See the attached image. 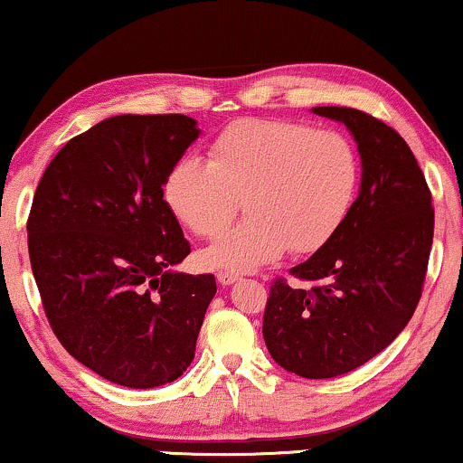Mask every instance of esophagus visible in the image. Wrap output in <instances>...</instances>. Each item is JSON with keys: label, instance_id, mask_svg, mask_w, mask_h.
Here are the masks:
<instances>
[{"label": "esophagus", "instance_id": "esophagus-1", "mask_svg": "<svg viewBox=\"0 0 463 463\" xmlns=\"http://www.w3.org/2000/svg\"><path fill=\"white\" fill-rule=\"evenodd\" d=\"M238 278L240 276L236 274V271H219V274H217V280L223 284V287H230V284L236 282Z\"/></svg>", "mask_w": 463, "mask_h": 463}]
</instances>
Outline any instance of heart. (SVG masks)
Here are the masks:
<instances>
[{
  "label": "heart",
  "mask_w": 463,
  "mask_h": 463,
  "mask_svg": "<svg viewBox=\"0 0 463 463\" xmlns=\"http://www.w3.org/2000/svg\"><path fill=\"white\" fill-rule=\"evenodd\" d=\"M360 185V157L344 132L290 119H240L208 147L170 168L164 198L200 238H219L240 206L242 223L204 252L211 268L249 271L288 249H322L345 223Z\"/></svg>",
  "instance_id": "b5f03b06"
}]
</instances>
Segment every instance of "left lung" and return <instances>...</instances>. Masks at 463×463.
Returning a JSON list of instances; mask_svg holds the SVG:
<instances>
[{"mask_svg":"<svg viewBox=\"0 0 463 463\" xmlns=\"http://www.w3.org/2000/svg\"><path fill=\"white\" fill-rule=\"evenodd\" d=\"M345 124L358 145L363 181L341 230L290 269L312 287L271 284L263 339L284 371L306 379L350 373L394 341L426 280L434 208L407 141L369 113L314 107Z\"/></svg>","mask_w":463,"mask_h":463,"instance_id":"obj_1","label":"left lung"}]
</instances>
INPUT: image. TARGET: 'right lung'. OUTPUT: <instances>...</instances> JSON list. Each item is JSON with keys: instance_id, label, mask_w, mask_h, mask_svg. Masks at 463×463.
Masks as SVG:
<instances>
[{"instance_id": "1", "label": "right lung", "mask_w": 463, "mask_h": 463, "mask_svg": "<svg viewBox=\"0 0 463 463\" xmlns=\"http://www.w3.org/2000/svg\"><path fill=\"white\" fill-rule=\"evenodd\" d=\"M198 137L181 113L107 118L54 156L31 204V269L56 339L126 388L183 375L217 293L213 274L175 271L192 249L162 189Z\"/></svg>"}]
</instances>
